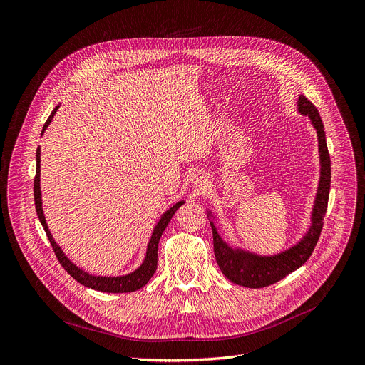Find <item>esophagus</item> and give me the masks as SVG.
I'll list each match as a JSON object with an SVG mask.
<instances>
[{"instance_id": "obj_1", "label": "esophagus", "mask_w": 365, "mask_h": 365, "mask_svg": "<svg viewBox=\"0 0 365 365\" xmlns=\"http://www.w3.org/2000/svg\"><path fill=\"white\" fill-rule=\"evenodd\" d=\"M191 182L197 187V188H204L207 185V178L205 175H202L201 173H194L191 175Z\"/></svg>"}]
</instances>
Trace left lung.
<instances>
[{
    "label": "left lung",
    "instance_id": "1",
    "mask_svg": "<svg viewBox=\"0 0 365 365\" xmlns=\"http://www.w3.org/2000/svg\"><path fill=\"white\" fill-rule=\"evenodd\" d=\"M298 112L311 119L318 136L321 173L311 214V226L295 246L272 256H262L249 250L232 247L218 233L214 222H210L217 264L223 274L236 284L259 289L279 282L289 273L299 269L309 259L321 236L331 187V160L327 147L324 123L318 109L304 95H301L298 99ZM207 215L211 217V211H208Z\"/></svg>",
    "mask_w": 365,
    "mask_h": 365
}]
</instances>
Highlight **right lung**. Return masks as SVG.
<instances>
[{"mask_svg":"<svg viewBox=\"0 0 365 365\" xmlns=\"http://www.w3.org/2000/svg\"><path fill=\"white\" fill-rule=\"evenodd\" d=\"M57 109H58V106H56L53 109L51 115L46 120V123L43 126V130H41V135L47 129L50 122L53 120ZM36 161H37L36 177H34V204H36V211H37V215H38V220H40V223H41V226H43L48 240H50V245H51V247H53V250L56 253V257L60 262V264L64 267V270L73 279L78 280L81 284H83L86 287H91V289H95V290H99V292L128 294V292H135V290H138L142 286L147 284L148 280L154 276V273L157 270L160 239H161L164 230L167 229L168 223L171 222L173 215L184 204V201H178L177 204H174L170 210H167L161 215L160 222L155 225L153 236L150 239V243H148V247H147V255H145V259H143L142 264L136 270H133L132 273H128V274H123V276H115V277H112V276H93V274H89L88 272L82 270L81 267H78L71 260H68L67 256L60 249V246L54 242V239H53V236H51V233H50V230L47 227L46 217H44V212H43L41 191H40V147L37 148V153H36Z\"/></svg>","mask_w":365,"mask_h":365,"instance_id":"add662e5","label":"right lung"}]
</instances>
